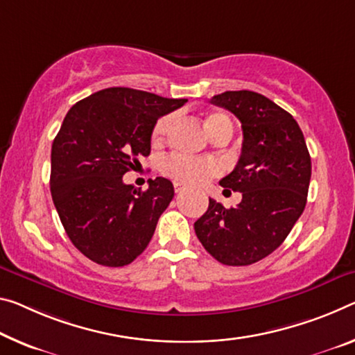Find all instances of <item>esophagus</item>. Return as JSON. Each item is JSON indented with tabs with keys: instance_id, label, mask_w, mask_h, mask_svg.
<instances>
[{
	"instance_id": "obj_1",
	"label": "esophagus",
	"mask_w": 355,
	"mask_h": 355,
	"mask_svg": "<svg viewBox=\"0 0 355 355\" xmlns=\"http://www.w3.org/2000/svg\"><path fill=\"white\" fill-rule=\"evenodd\" d=\"M173 189H175V193H177V194H180V193H183V191H184V187H183L182 183L175 182V183H173Z\"/></svg>"
}]
</instances>
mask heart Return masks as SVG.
I'll return each instance as SVG.
<instances>
[{
	"label": "heart",
	"mask_w": 355,
	"mask_h": 355,
	"mask_svg": "<svg viewBox=\"0 0 355 355\" xmlns=\"http://www.w3.org/2000/svg\"><path fill=\"white\" fill-rule=\"evenodd\" d=\"M172 120V115H164L155 123L153 129H151V140H153V144H161L167 137ZM205 126L207 131L210 132V136H215L223 126L232 128L229 118L223 114L208 115L205 120ZM159 171L166 177L175 180L178 183L189 184V187H199V184L207 183L210 178L216 177L221 172V166H219L218 161L211 159V157H188L182 155H168L159 161Z\"/></svg>",
	"instance_id": "heart-1"
}]
</instances>
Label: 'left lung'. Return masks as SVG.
<instances>
[{
  "mask_svg": "<svg viewBox=\"0 0 355 355\" xmlns=\"http://www.w3.org/2000/svg\"><path fill=\"white\" fill-rule=\"evenodd\" d=\"M211 103L232 112L243 129L237 166L219 182L241 193V202L224 208L210 199L194 230L218 262L250 266L272 254L305 210L311 157L294 116L262 94L224 92Z\"/></svg>",
  "mask_w": 355,
  "mask_h": 355,
  "instance_id": "8db88e82",
  "label": "left lung"
}]
</instances>
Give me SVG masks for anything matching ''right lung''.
<instances>
[{"label": "right lung", "instance_id": "obj_1", "mask_svg": "<svg viewBox=\"0 0 355 355\" xmlns=\"http://www.w3.org/2000/svg\"><path fill=\"white\" fill-rule=\"evenodd\" d=\"M188 99L114 87L78 101L52 145L50 193L72 245L105 267L131 263L147 248L157 219L173 199L167 178L142 191L123 182L151 150L157 118Z\"/></svg>", "mask_w": 355, "mask_h": 355}]
</instances>
